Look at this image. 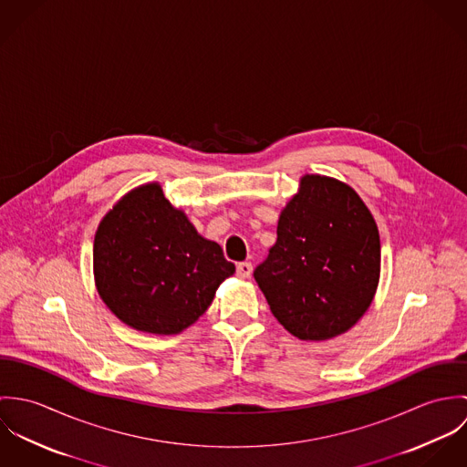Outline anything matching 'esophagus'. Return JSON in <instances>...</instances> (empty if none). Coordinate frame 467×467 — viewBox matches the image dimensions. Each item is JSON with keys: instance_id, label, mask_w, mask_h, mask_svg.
<instances>
[{"instance_id": "1", "label": "esophagus", "mask_w": 467, "mask_h": 467, "mask_svg": "<svg viewBox=\"0 0 467 467\" xmlns=\"http://www.w3.org/2000/svg\"><path fill=\"white\" fill-rule=\"evenodd\" d=\"M252 269H254L252 263H239V265H237V275H239L241 278H248V276L252 275Z\"/></svg>"}]
</instances>
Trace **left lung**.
<instances>
[{"label":"left lung","mask_w":467,"mask_h":467,"mask_svg":"<svg viewBox=\"0 0 467 467\" xmlns=\"http://www.w3.org/2000/svg\"><path fill=\"white\" fill-rule=\"evenodd\" d=\"M379 271V232L367 204L343 182L306 174L254 276L285 331L322 341L347 333L365 315Z\"/></svg>","instance_id":"left-lung-1"}]
</instances>
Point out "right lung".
<instances>
[{
    "label": "right lung",
    "mask_w": 467,
    "mask_h": 467,
    "mask_svg": "<svg viewBox=\"0 0 467 467\" xmlns=\"http://www.w3.org/2000/svg\"><path fill=\"white\" fill-rule=\"evenodd\" d=\"M93 273L100 298L117 318L136 331L169 336L200 318L235 266L169 202L160 183H147L100 221Z\"/></svg>",
    "instance_id": "obj_1"
}]
</instances>
